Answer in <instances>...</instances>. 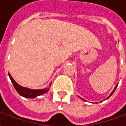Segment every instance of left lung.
Segmentation results:
<instances>
[{
  "instance_id": "1",
  "label": "left lung",
  "mask_w": 126,
  "mask_h": 126,
  "mask_svg": "<svg viewBox=\"0 0 126 126\" xmlns=\"http://www.w3.org/2000/svg\"><path fill=\"white\" fill-rule=\"evenodd\" d=\"M117 85H118V84H117L116 86H115V88H114V89H113V91H112V93H111V94H110V95H109V96L108 97H107V98H106L105 100H107V99H108L110 97V96H111V95H112V94H113V93H114V92H115V90H116V88L117 87ZM79 97L80 98H81V99H82V100H85L84 99V98H81V97H80V96H79ZM85 101H86V100H85Z\"/></svg>"
}]
</instances>
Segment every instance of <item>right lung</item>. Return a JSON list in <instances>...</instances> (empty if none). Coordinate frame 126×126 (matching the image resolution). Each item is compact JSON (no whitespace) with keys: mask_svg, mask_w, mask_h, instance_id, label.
Listing matches in <instances>:
<instances>
[{"mask_svg":"<svg viewBox=\"0 0 126 126\" xmlns=\"http://www.w3.org/2000/svg\"><path fill=\"white\" fill-rule=\"evenodd\" d=\"M9 76L10 79L12 82V84H13V86L15 88V89L17 90V92L21 96H22L25 98H36L37 96H38L44 94V93H47L49 90V88H50V86H51V83H52V82H50L48 87H47V88L40 89V90H33V89H30V88H28L23 87L19 84H18L14 80V79L13 78L9 73Z\"/></svg>","mask_w":126,"mask_h":126,"instance_id":"right-lung-1","label":"right lung"}]
</instances>
